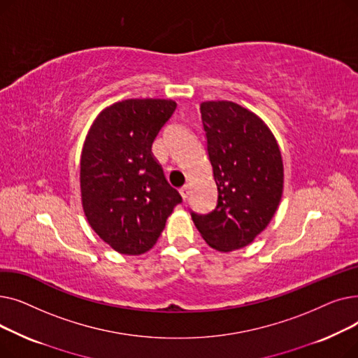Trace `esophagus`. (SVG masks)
<instances>
[{
	"label": "esophagus",
	"mask_w": 358,
	"mask_h": 358,
	"mask_svg": "<svg viewBox=\"0 0 358 358\" xmlns=\"http://www.w3.org/2000/svg\"><path fill=\"white\" fill-rule=\"evenodd\" d=\"M180 194H181L182 200L189 199V196H190V187H189V185H184L182 189H180Z\"/></svg>",
	"instance_id": "obj_1"
}]
</instances>
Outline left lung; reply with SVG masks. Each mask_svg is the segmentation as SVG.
Returning a JSON list of instances; mask_svg holds the SVG:
<instances>
[{"label": "left lung", "mask_w": 358, "mask_h": 358, "mask_svg": "<svg viewBox=\"0 0 358 358\" xmlns=\"http://www.w3.org/2000/svg\"><path fill=\"white\" fill-rule=\"evenodd\" d=\"M200 113L217 201L208 215L190 213L203 239L228 252L247 247L273 219L283 193V161L270 129L250 110L204 101Z\"/></svg>", "instance_id": "left-lung-1"}]
</instances>
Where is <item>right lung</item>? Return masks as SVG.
Here are the masks:
<instances>
[{
    "label": "right lung",
    "instance_id": "obj_1",
    "mask_svg": "<svg viewBox=\"0 0 358 358\" xmlns=\"http://www.w3.org/2000/svg\"><path fill=\"white\" fill-rule=\"evenodd\" d=\"M173 100L131 99L103 110L81 154V197L90 227L120 254L155 245L181 203L150 148L171 119Z\"/></svg>",
    "mask_w": 358,
    "mask_h": 358
}]
</instances>
